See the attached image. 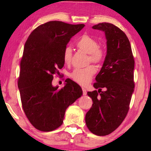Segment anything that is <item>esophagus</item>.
Listing matches in <instances>:
<instances>
[{
    "mask_svg": "<svg viewBox=\"0 0 151 151\" xmlns=\"http://www.w3.org/2000/svg\"><path fill=\"white\" fill-rule=\"evenodd\" d=\"M82 92H83V95L84 96H85V95H86V93H87V91H86V88H82Z\"/></svg>",
    "mask_w": 151,
    "mask_h": 151,
    "instance_id": "obj_1",
    "label": "esophagus"
}]
</instances>
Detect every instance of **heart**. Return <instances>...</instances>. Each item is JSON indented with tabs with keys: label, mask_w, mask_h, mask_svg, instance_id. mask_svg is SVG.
<instances>
[{
	"label": "heart",
	"mask_w": 151,
	"mask_h": 151,
	"mask_svg": "<svg viewBox=\"0 0 151 151\" xmlns=\"http://www.w3.org/2000/svg\"><path fill=\"white\" fill-rule=\"evenodd\" d=\"M78 48L88 54V60L98 65L102 63L105 58V52L99 47L98 41L88 35L84 34L78 39L76 42ZM72 49L67 47L64 50L63 61L67 65L71 63ZM96 73V68L93 65H89L83 69H76L71 73V78L73 81L80 85L85 86L92 80Z\"/></svg>",
	"instance_id": "obj_1"
}]
</instances>
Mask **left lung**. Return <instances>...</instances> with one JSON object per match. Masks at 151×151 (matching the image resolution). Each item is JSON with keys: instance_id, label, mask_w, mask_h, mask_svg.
Masks as SVG:
<instances>
[{"instance_id": "8db88e82", "label": "left lung", "mask_w": 151, "mask_h": 151, "mask_svg": "<svg viewBox=\"0 0 151 151\" xmlns=\"http://www.w3.org/2000/svg\"><path fill=\"white\" fill-rule=\"evenodd\" d=\"M92 28L104 32L107 50L93 84L98 91L87 92L93 104L86 113L85 122L91 133L104 136L121 124L129 111L135 87V61L129 39L120 29L108 22L99 23Z\"/></svg>"}]
</instances>
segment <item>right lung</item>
<instances>
[{
  "label": "right lung",
  "mask_w": 151,
  "mask_h": 151,
  "mask_svg": "<svg viewBox=\"0 0 151 151\" xmlns=\"http://www.w3.org/2000/svg\"><path fill=\"white\" fill-rule=\"evenodd\" d=\"M84 27L49 21L31 33L24 45L18 81L22 106L31 124L39 131H51L63 124L68 106L82 96L70 79L60 89L53 75L63 67V53L70 39Z\"/></svg>",
  "instance_id": "1"
}]
</instances>
